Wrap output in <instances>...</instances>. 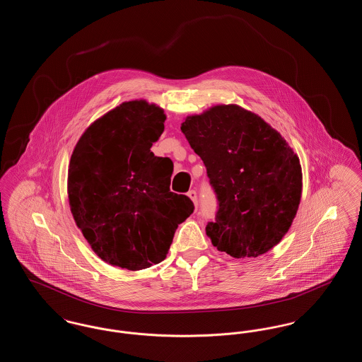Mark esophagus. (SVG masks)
I'll return each instance as SVG.
<instances>
[{
	"instance_id": "obj_1",
	"label": "esophagus",
	"mask_w": 362,
	"mask_h": 362,
	"mask_svg": "<svg viewBox=\"0 0 362 362\" xmlns=\"http://www.w3.org/2000/svg\"><path fill=\"white\" fill-rule=\"evenodd\" d=\"M187 195L189 197V199L194 202L195 207L198 206V195H197V191L195 189H189L187 192Z\"/></svg>"
}]
</instances>
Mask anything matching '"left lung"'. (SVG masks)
Instances as JSON below:
<instances>
[{"label": "left lung", "mask_w": 362, "mask_h": 362, "mask_svg": "<svg viewBox=\"0 0 362 362\" xmlns=\"http://www.w3.org/2000/svg\"><path fill=\"white\" fill-rule=\"evenodd\" d=\"M218 201L206 235L233 258H257L286 235L301 199L298 156L269 123L221 104L182 123Z\"/></svg>", "instance_id": "1"}]
</instances>
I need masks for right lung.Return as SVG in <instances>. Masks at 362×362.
<instances>
[{"instance_id":"obj_1","label":"right lung","mask_w":362,"mask_h":362,"mask_svg":"<svg viewBox=\"0 0 362 362\" xmlns=\"http://www.w3.org/2000/svg\"><path fill=\"white\" fill-rule=\"evenodd\" d=\"M164 122L158 105L124 102L86 129L70 157L76 224L99 258L132 272L164 260L194 211L187 195L170 189L173 161L151 151Z\"/></svg>"}]
</instances>
